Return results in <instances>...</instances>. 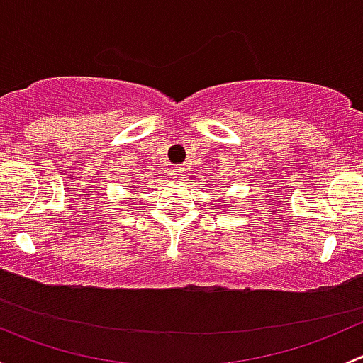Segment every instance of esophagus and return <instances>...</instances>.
I'll return each instance as SVG.
<instances>
[{
    "mask_svg": "<svg viewBox=\"0 0 363 363\" xmlns=\"http://www.w3.org/2000/svg\"><path fill=\"white\" fill-rule=\"evenodd\" d=\"M172 174H174L175 179H182V175H184V168L174 167V168H172Z\"/></svg>",
    "mask_w": 363,
    "mask_h": 363,
    "instance_id": "esophagus-1",
    "label": "esophagus"
}]
</instances>
